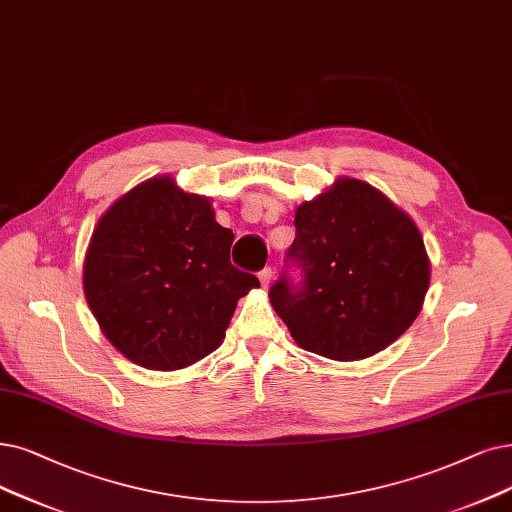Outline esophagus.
<instances>
[{"mask_svg":"<svg viewBox=\"0 0 512 512\" xmlns=\"http://www.w3.org/2000/svg\"><path fill=\"white\" fill-rule=\"evenodd\" d=\"M258 277H260L262 288H269V283H271V279H273V271H271V267H264V269L258 273Z\"/></svg>","mask_w":512,"mask_h":512,"instance_id":"obj_1","label":"esophagus"}]
</instances>
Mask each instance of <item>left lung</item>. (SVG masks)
<instances>
[{
	"mask_svg": "<svg viewBox=\"0 0 512 512\" xmlns=\"http://www.w3.org/2000/svg\"><path fill=\"white\" fill-rule=\"evenodd\" d=\"M294 227L285 271L269 296L302 349L336 361L365 359L412 325L431 267L420 231L395 203L344 178L302 203Z\"/></svg>",
	"mask_w": 512,
	"mask_h": 512,
	"instance_id": "8db88e82",
	"label": "left lung"
}]
</instances>
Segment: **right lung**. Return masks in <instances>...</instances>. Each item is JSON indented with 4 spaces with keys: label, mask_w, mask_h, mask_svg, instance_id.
Wrapping results in <instances>:
<instances>
[{
    "label": "right lung",
    "mask_w": 512,
    "mask_h": 512,
    "mask_svg": "<svg viewBox=\"0 0 512 512\" xmlns=\"http://www.w3.org/2000/svg\"><path fill=\"white\" fill-rule=\"evenodd\" d=\"M233 231L210 199L151 178L100 218L84 290L102 332L147 370H180L222 342L256 275L231 264Z\"/></svg>",
    "instance_id": "1"
}]
</instances>
